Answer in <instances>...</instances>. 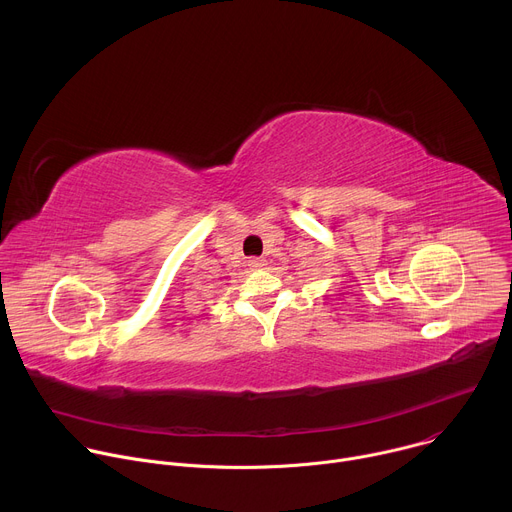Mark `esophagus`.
Wrapping results in <instances>:
<instances>
[{"instance_id":"1","label":"esophagus","mask_w":512,"mask_h":512,"mask_svg":"<svg viewBox=\"0 0 512 512\" xmlns=\"http://www.w3.org/2000/svg\"><path fill=\"white\" fill-rule=\"evenodd\" d=\"M265 265H267V261H265L263 257H251V259H249V267H251V269H255V271L263 269Z\"/></svg>"}]
</instances>
